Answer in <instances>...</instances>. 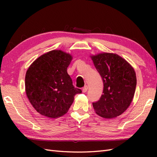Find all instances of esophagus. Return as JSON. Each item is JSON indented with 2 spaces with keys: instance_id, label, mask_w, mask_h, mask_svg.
<instances>
[{
  "instance_id": "1",
  "label": "esophagus",
  "mask_w": 157,
  "mask_h": 157,
  "mask_svg": "<svg viewBox=\"0 0 157 157\" xmlns=\"http://www.w3.org/2000/svg\"><path fill=\"white\" fill-rule=\"evenodd\" d=\"M88 86H85L84 87H83L82 88V92H84V93H85V92H87V90H88Z\"/></svg>"
}]
</instances>
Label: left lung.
<instances>
[{"label":"left lung","instance_id":"8db88e82","mask_svg":"<svg viewBox=\"0 0 157 157\" xmlns=\"http://www.w3.org/2000/svg\"><path fill=\"white\" fill-rule=\"evenodd\" d=\"M104 88L98 101L92 102L94 111L104 118L116 117L131 104L136 87L134 69L125 59L113 53L92 56Z\"/></svg>","mask_w":157,"mask_h":157}]
</instances>
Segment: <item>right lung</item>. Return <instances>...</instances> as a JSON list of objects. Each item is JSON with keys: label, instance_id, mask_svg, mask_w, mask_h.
Masks as SVG:
<instances>
[{"label": "right lung", "instance_id": "1", "mask_svg": "<svg viewBox=\"0 0 157 157\" xmlns=\"http://www.w3.org/2000/svg\"><path fill=\"white\" fill-rule=\"evenodd\" d=\"M72 59L69 54L52 51L40 56L25 75V92L29 102L41 115L51 118L68 111L81 89L75 88L67 73Z\"/></svg>", "mask_w": 157, "mask_h": 157}]
</instances>
